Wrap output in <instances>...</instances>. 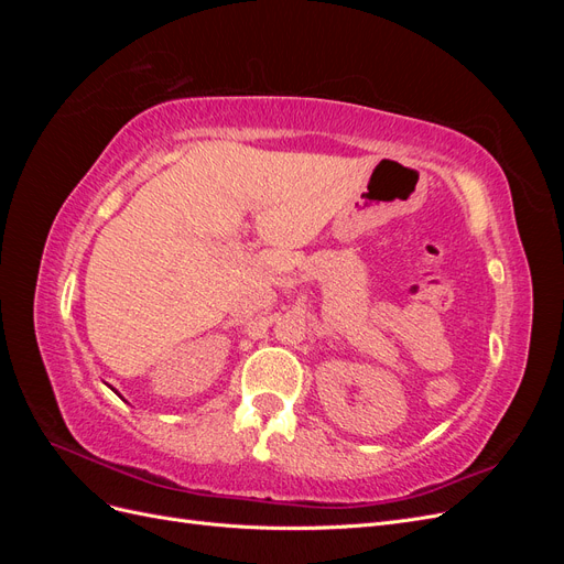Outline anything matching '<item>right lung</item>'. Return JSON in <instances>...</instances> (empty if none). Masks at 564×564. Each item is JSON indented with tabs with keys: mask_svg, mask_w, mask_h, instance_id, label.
Returning <instances> with one entry per match:
<instances>
[{
	"mask_svg": "<svg viewBox=\"0 0 564 564\" xmlns=\"http://www.w3.org/2000/svg\"><path fill=\"white\" fill-rule=\"evenodd\" d=\"M115 392H117V390H115ZM117 395H119V392H117Z\"/></svg>",
	"mask_w": 564,
	"mask_h": 564,
	"instance_id": "right-lung-1",
	"label": "right lung"
}]
</instances>
